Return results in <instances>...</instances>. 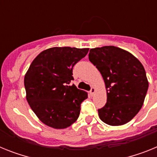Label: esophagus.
I'll return each mask as SVG.
<instances>
[{
    "label": "esophagus",
    "instance_id": "esophagus-1",
    "mask_svg": "<svg viewBox=\"0 0 157 157\" xmlns=\"http://www.w3.org/2000/svg\"><path fill=\"white\" fill-rule=\"evenodd\" d=\"M95 92H96V89L94 88V87H92L90 91V96H94V94H95Z\"/></svg>",
    "mask_w": 157,
    "mask_h": 157
}]
</instances>
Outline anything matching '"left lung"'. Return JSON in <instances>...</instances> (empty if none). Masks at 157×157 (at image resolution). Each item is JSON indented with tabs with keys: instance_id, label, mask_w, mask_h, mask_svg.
Returning <instances> with one entry per match:
<instances>
[{
	"instance_id": "obj_1",
	"label": "left lung",
	"mask_w": 157,
	"mask_h": 157,
	"mask_svg": "<svg viewBox=\"0 0 157 157\" xmlns=\"http://www.w3.org/2000/svg\"><path fill=\"white\" fill-rule=\"evenodd\" d=\"M90 61L101 72L107 90V103L99 117L110 126L128 123L143 105L149 88L145 68L127 51L116 46L91 48Z\"/></svg>"
}]
</instances>
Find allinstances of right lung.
Wrapping results in <instances>:
<instances>
[{"label": "right lung", "instance_id": "add662e5", "mask_svg": "<svg viewBox=\"0 0 157 157\" xmlns=\"http://www.w3.org/2000/svg\"><path fill=\"white\" fill-rule=\"evenodd\" d=\"M88 52L89 48L53 47L42 51L30 64L24 77L27 100L45 125L64 129L78 120L88 95L71 85L72 71Z\"/></svg>", "mask_w": 157, "mask_h": 157}]
</instances>
